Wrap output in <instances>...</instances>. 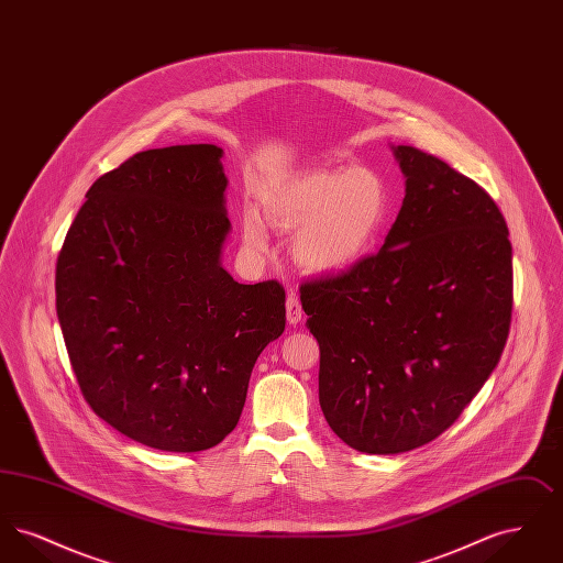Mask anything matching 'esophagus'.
<instances>
[{
    "mask_svg": "<svg viewBox=\"0 0 563 563\" xmlns=\"http://www.w3.org/2000/svg\"><path fill=\"white\" fill-rule=\"evenodd\" d=\"M303 317V310H301V301L297 295L291 294L287 297V321L289 324H297Z\"/></svg>",
    "mask_w": 563,
    "mask_h": 563,
    "instance_id": "esophagus-1",
    "label": "esophagus"
}]
</instances>
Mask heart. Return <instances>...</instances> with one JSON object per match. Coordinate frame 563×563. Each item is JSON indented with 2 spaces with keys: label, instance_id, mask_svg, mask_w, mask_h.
Listing matches in <instances>:
<instances>
[{
  "label": "heart",
  "instance_id": "obj_1",
  "mask_svg": "<svg viewBox=\"0 0 563 563\" xmlns=\"http://www.w3.org/2000/svg\"><path fill=\"white\" fill-rule=\"evenodd\" d=\"M260 205L272 225L295 230V264L319 276L358 266L374 251L390 214L384 179L363 166L283 177L262 189ZM242 241L251 253L268 249L266 223L253 209L242 214Z\"/></svg>",
  "mask_w": 563,
  "mask_h": 563
}]
</instances>
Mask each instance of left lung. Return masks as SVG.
I'll return each mask as SVG.
<instances>
[{"label":"left lung","instance_id":"1","mask_svg":"<svg viewBox=\"0 0 563 563\" xmlns=\"http://www.w3.org/2000/svg\"><path fill=\"white\" fill-rule=\"evenodd\" d=\"M393 154L405 198L379 253L299 289L324 420L363 454L450 429L496 369L512 310L509 228L489 194L416 147Z\"/></svg>","mask_w":563,"mask_h":563}]
</instances>
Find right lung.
I'll return each mask as SVG.
<instances>
[{"instance_id":"add662e5","label":"right lung","mask_w":563,"mask_h":563,"mask_svg":"<svg viewBox=\"0 0 563 563\" xmlns=\"http://www.w3.org/2000/svg\"><path fill=\"white\" fill-rule=\"evenodd\" d=\"M223 150L134 154L86 194L56 262V314L81 395L162 452H202L241 420L253 365L285 331L276 280L236 283Z\"/></svg>"}]
</instances>
